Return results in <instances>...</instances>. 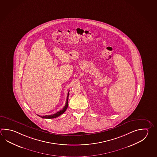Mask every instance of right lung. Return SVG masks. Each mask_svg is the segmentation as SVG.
I'll return each mask as SVG.
<instances>
[{"label": "right lung", "mask_w": 157, "mask_h": 157, "mask_svg": "<svg viewBox=\"0 0 157 157\" xmlns=\"http://www.w3.org/2000/svg\"><path fill=\"white\" fill-rule=\"evenodd\" d=\"M69 91L68 92V95H67V101H66V103H65V105L63 107V108L61 110H60L59 111H58V112H56V113L52 114V115H49V116H38L41 117L42 118H47V119H52L55 118H56L58 117H59V116L62 115L63 113L65 112V110H67V108H68V97H69Z\"/></svg>", "instance_id": "1"}]
</instances>
